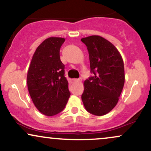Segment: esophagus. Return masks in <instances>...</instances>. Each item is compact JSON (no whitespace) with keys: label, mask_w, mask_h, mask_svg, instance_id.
<instances>
[{"label":"esophagus","mask_w":151,"mask_h":151,"mask_svg":"<svg viewBox=\"0 0 151 151\" xmlns=\"http://www.w3.org/2000/svg\"><path fill=\"white\" fill-rule=\"evenodd\" d=\"M74 81H75V82H81V81H82V79H81V78H79V79H74Z\"/></svg>","instance_id":"34e87169"}]
</instances>
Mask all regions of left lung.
<instances>
[{
  "label": "left lung",
  "instance_id": "8db88e82",
  "mask_svg": "<svg viewBox=\"0 0 151 151\" xmlns=\"http://www.w3.org/2000/svg\"><path fill=\"white\" fill-rule=\"evenodd\" d=\"M81 40L87 47L93 74L84 81L81 100L90 114L105 115L117 104L124 88V61L117 48L101 36L91 35Z\"/></svg>",
  "mask_w": 151,
  "mask_h": 151
}]
</instances>
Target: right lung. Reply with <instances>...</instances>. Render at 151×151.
Returning <instances> with one entry per match:
<instances>
[{"instance_id": "right-lung-1", "label": "right lung", "mask_w": 151, "mask_h": 151, "mask_svg": "<svg viewBox=\"0 0 151 151\" xmlns=\"http://www.w3.org/2000/svg\"><path fill=\"white\" fill-rule=\"evenodd\" d=\"M63 37L47 38L35 52L27 75L29 93L34 105L47 116L65 109L70 96L65 65L60 60V50Z\"/></svg>"}]
</instances>
